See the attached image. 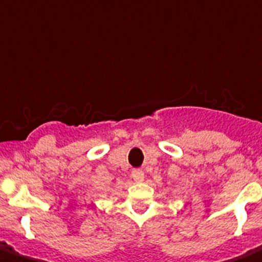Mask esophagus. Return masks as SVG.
Here are the masks:
<instances>
[{
    "label": "esophagus",
    "mask_w": 262,
    "mask_h": 262,
    "mask_svg": "<svg viewBox=\"0 0 262 262\" xmlns=\"http://www.w3.org/2000/svg\"><path fill=\"white\" fill-rule=\"evenodd\" d=\"M131 176H133V179L135 180V182L140 183L143 182V179H144V172H143L142 169H134Z\"/></svg>",
    "instance_id": "1"
}]
</instances>
